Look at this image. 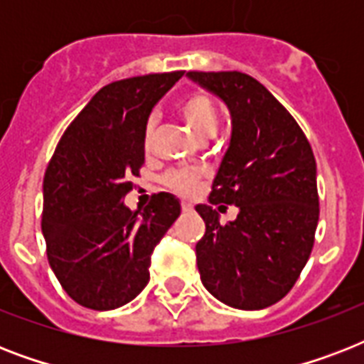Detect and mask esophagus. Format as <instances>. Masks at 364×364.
Returning <instances> with one entry per match:
<instances>
[{"mask_svg": "<svg viewBox=\"0 0 364 364\" xmlns=\"http://www.w3.org/2000/svg\"><path fill=\"white\" fill-rule=\"evenodd\" d=\"M181 210L185 211V213H188V211H193V205L188 204V202H183V204H181Z\"/></svg>", "mask_w": 364, "mask_h": 364, "instance_id": "esophagus-1", "label": "esophagus"}]
</instances>
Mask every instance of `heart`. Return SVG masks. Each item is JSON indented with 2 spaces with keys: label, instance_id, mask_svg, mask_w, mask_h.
Here are the masks:
<instances>
[{
  "label": "heart",
  "instance_id": "1",
  "mask_svg": "<svg viewBox=\"0 0 364 364\" xmlns=\"http://www.w3.org/2000/svg\"><path fill=\"white\" fill-rule=\"evenodd\" d=\"M177 111H179V115H181L183 122L187 124L188 130L193 132V136L198 137L200 141L210 139L215 134L217 121H219L217 119V107L205 94L191 92L187 96H183L179 100V104H177ZM151 137H153V121H149L147 126H145V134H143L145 147H149ZM164 181L168 187L177 191V193L191 194L196 188L198 176L193 173V171H170V173H166Z\"/></svg>",
  "mask_w": 364,
  "mask_h": 364
}]
</instances>
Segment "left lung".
Instances as JSON below:
<instances>
[{
	"instance_id": "1",
	"label": "left lung",
	"mask_w": 364,
	"mask_h": 364,
	"mask_svg": "<svg viewBox=\"0 0 364 364\" xmlns=\"http://www.w3.org/2000/svg\"><path fill=\"white\" fill-rule=\"evenodd\" d=\"M230 113V141L196 211L205 234L196 243L200 279L223 304L262 310L293 289L314 247L317 166L304 132L257 79L240 71H188ZM236 205L221 225L213 210Z\"/></svg>"
}]
</instances>
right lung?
Listing matches in <instances>:
<instances>
[{
    "label": "right lung",
    "instance_id": "add662e5",
    "mask_svg": "<svg viewBox=\"0 0 364 364\" xmlns=\"http://www.w3.org/2000/svg\"><path fill=\"white\" fill-rule=\"evenodd\" d=\"M183 71L130 77L94 94L64 132L43 179V238L64 291L90 310L128 304L149 283L154 245L181 204L154 194L132 211L124 196L143 164V134Z\"/></svg>",
    "mask_w": 364,
    "mask_h": 364
}]
</instances>
